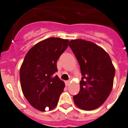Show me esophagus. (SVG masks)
Listing matches in <instances>:
<instances>
[{
  "label": "esophagus",
  "instance_id": "1",
  "mask_svg": "<svg viewBox=\"0 0 128 128\" xmlns=\"http://www.w3.org/2000/svg\"><path fill=\"white\" fill-rule=\"evenodd\" d=\"M69 84H70V81L69 80H68V81H66V85L69 86Z\"/></svg>",
  "mask_w": 128,
  "mask_h": 128
}]
</instances>
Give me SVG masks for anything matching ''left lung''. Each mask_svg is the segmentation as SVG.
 <instances>
[{"label":"left lung","instance_id":"1","mask_svg":"<svg viewBox=\"0 0 128 128\" xmlns=\"http://www.w3.org/2000/svg\"><path fill=\"white\" fill-rule=\"evenodd\" d=\"M82 76L80 90L73 97L81 110H95L106 101L113 86L115 69L109 54L90 41L75 39L69 42Z\"/></svg>","mask_w":128,"mask_h":128}]
</instances>
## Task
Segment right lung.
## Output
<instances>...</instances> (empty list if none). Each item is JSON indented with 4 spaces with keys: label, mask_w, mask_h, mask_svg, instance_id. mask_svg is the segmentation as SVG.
<instances>
[{
    "label": "right lung",
    "mask_w": 128,
    "mask_h": 128,
    "mask_svg": "<svg viewBox=\"0 0 128 128\" xmlns=\"http://www.w3.org/2000/svg\"><path fill=\"white\" fill-rule=\"evenodd\" d=\"M69 40L50 38L37 43L25 56L20 69L22 92L34 108L51 110L58 105L65 84L58 76L57 61Z\"/></svg>",
    "instance_id": "right-lung-1"
}]
</instances>
